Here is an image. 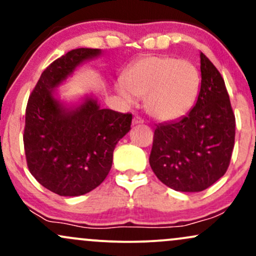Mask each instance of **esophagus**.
Segmentation results:
<instances>
[{"mask_svg":"<svg viewBox=\"0 0 256 256\" xmlns=\"http://www.w3.org/2000/svg\"><path fill=\"white\" fill-rule=\"evenodd\" d=\"M143 120L140 118V116H134V120H132V125H140V124H143Z\"/></svg>","mask_w":256,"mask_h":256,"instance_id":"esophagus-1","label":"esophagus"}]
</instances>
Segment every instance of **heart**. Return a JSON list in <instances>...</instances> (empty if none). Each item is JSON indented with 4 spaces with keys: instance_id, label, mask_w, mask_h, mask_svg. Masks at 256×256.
Wrapping results in <instances>:
<instances>
[{
    "instance_id": "obj_1",
    "label": "heart",
    "mask_w": 256,
    "mask_h": 256,
    "mask_svg": "<svg viewBox=\"0 0 256 256\" xmlns=\"http://www.w3.org/2000/svg\"><path fill=\"white\" fill-rule=\"evenodd\" d=\"M198 70L186 60L171 56H144L128 66L124 80L116 85L128 104L144 98V108L152 119L174 122L186 116L200 92Z\"/></svg>"
}]
</instances>
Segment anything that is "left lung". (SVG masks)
I'll return each instance as SVG.
<instances>
[{
  "label": "left lung",
  "mask_w": 256,
  "mask_h": 256,
  "mask_svg": "<svg viewBox=\"0 0 256 256\" xmlns=\"http://www.w3.org/2000/svg\"><path fill=\"white\" fill-rule=\"evenodd\" d=\"M201 88L192 110L156 126L149 164L176 192H198L225 174L234 144V114L224 79L204 52Z\"/></svg>",
  "instance_id": "left-lung-1"
}]
</instances>
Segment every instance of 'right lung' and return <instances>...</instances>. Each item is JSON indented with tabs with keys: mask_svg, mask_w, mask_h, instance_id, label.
Here are the masks:
<instances>
[{
	"mask_svg": "<svg viewBox=\"0 0 256 256\" xmlns=\"http://www.w3.org/2000/svg\"><path fill=\"white\" fill-rule=\"evenodd\" d=\"M101 49L79 48L44 70L28 102L24 146L31 174L60 196H80L110 171L113 152L130 131L132 116L102 110L92 95L77 102L60 98L58 88Z\"/></svg>",
	"mask_w": 256,
	"mask_h": 256,
	"instance_id": "right-lung-1",
	"label": "right lung"
}]
</instances>
